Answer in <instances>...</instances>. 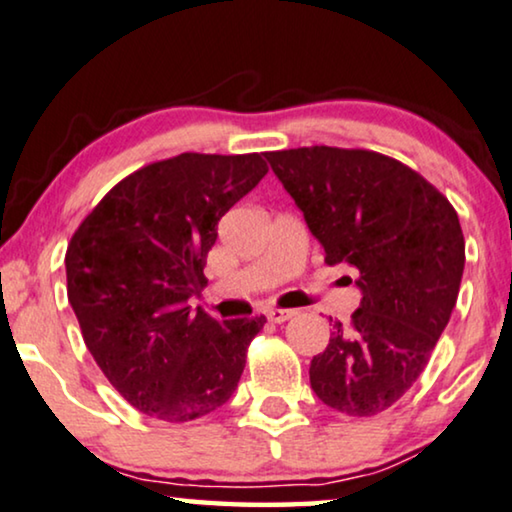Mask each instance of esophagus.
Returning <instances> with one entry per match:
<instances>
[{
	"label": "esophagus",
	"instance_id": "34e87169",
	"mask_svg": "<svg viewBox=\"0 0 512 512\" xmlns=\"http://www.w3.org/2000/svg\"><path fill=\"white\" fill-rule=\"evenodd\" d=\"M294 311H285V308H271L269 313H266V318H269L271 322H276V325H280V322H285V320H290V318H294Z\"/></svg>",
	"mask_w": 512,
	"mask_h": 512
}]
</instances>
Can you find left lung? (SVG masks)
<instances>
[{
	"label": "left lung",
	"instance_id": "left-lung-1",
	"mask_svg": "<svg viewBox=\"0 0 512 512\" xmlns=\"http://www.w3.org/2000/svg\"><path fill=\"white\" fill-rule=\"evenodd\" d=\"M264 155L325 262L359 271L362 301L313 357V392L343 415L383 413L420 378L457 304L466 253L455 206L415 169L373 150Z\"/></svg>",
	"mask_w": 512,
	"mask_h": 512
}]
</instances>
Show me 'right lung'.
Listing matches in <instances>:
<instances>
[{"mask_svg":"<svg viewBox=\"0 0 512 512\" xmlns=\"http://www.w3.org/2000/svg\"><path fill=\"white\" fill-rule=\"evenodd\" d=\"M266 171L259 153L150 162L71 236L67 297L83 341L120 397L155 420H199L239 385L264 315L220 322L187 299L206 287L220 218Z\"/></svg>","mask_w":512,"mask_h":512,"instance_id":"obj_1","label":"right lung"}]
</instances>
